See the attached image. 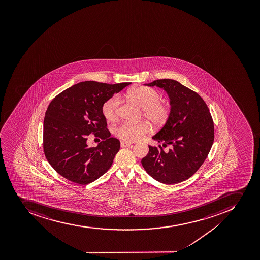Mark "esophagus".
Wrapping results in <instances>:
<instances>
[{
  "label": "esophagus",
  "instance_id": "34e87169",
  "mask_svg": "<svg viewBox=\"0 0 260 260\" xmlns=\"http://www.w3.org/2000/svg\"><path fill=\"white\" fill-rule=\"evenodd\" d=\"M131 143L127 142V141H121V142H120V146H121V147H128V146H131Z\"/></svg>",
  "mask_w": 260,
  "mask_h": 260
}]
</instances>
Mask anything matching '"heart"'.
<instances>
[{
    "label": "heart",
    "instance_id": "1",
    "mask_svg": "<svg viewBox=\"0 0 260 260\" xmlns=\"http://www.w3.org/2000/svg\"><path fill=\"white\" fill-rule=\"evenodd\" d=\"M128 96L144 110V116L154 126H162L169 120L170 106L162 101L158 90L148 86H137L131 89ZM120 99L119 95H113L102 105V114L106 120L114 121L118 117ZM150 127L146 122L133 124L124 122L115 129V136L125 141H137L149 133Z\"/></svg>",
    "mask_w": 260,
    "mask_h": 260
}]
</instances>
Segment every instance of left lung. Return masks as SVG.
Listing matches in <instances>:
<instances>
[{"label":"left lung","mask_w":260,"mask_h":260,"mask_svg":"<svg viewBox=\"0 0 260 260\" xmlns=\"http://www.w3.org/2000/svg\"><path fill=\"white\" fill-rule=\"evenodd\" d=\"M145 85H156L168 93L170 118L153 139L171 148L164 150L160 145H149L141 164L157 181L178 184L190 178L206 159L214 142V121L200 94L178 81L161 79Z\"/></svg>","instance_id":"8db88e82"}]
</instances>
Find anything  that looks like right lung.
<instances>
[{
    "instance_id": "1",
    "label": "right lung",
    "mask_w": 260,
    "mask_h": 260,
    "mask_svg": "<svg viewBox=\"0 0 260 260\" xmlns=\"http://www.w3.org/2000/svg\"><path fill=\"white\" fill-rule=\"evenodd\" d=\"M129 84L84 81L51 101L44 118L43 150L58 174L83 185L94 181L111 168L120 143L110 137L101 108L106 100ZM90 133L103 140L96 148H89L86 144Z\"/></svg>"
}]
</instances>
